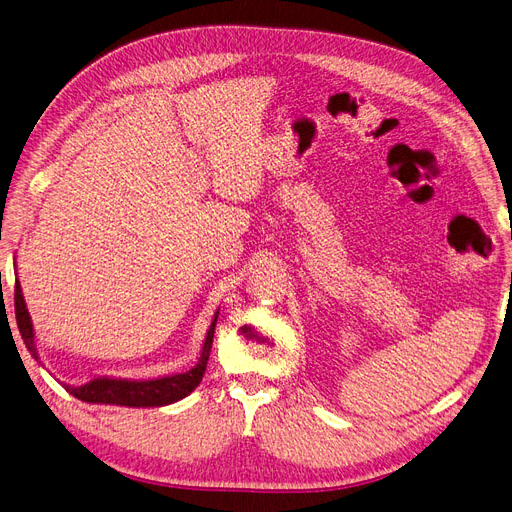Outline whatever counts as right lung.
<instances>
[{
  "instance_id": "right-lung-1",
  "label": "right lung",
  "mask_w": 512,
  "mask_h": 512,
  "mask_svg": "<svg viewBox=\"0 0 512 512\" xmlns=\"http://www.w3.org/2000/svg\"><path fill=\"white\" fill-rule=\"evenodd\" d=\"M14 308H16V325L18 331L27 344L29 352L37 358L35 354V337H33V325H31V316L27 312V306H24V298L20 285L16 281L14 289ZM214 327H216V316L208 329L206 342L202 348V356L198 360L196 367L187 373L179 375H170L162 379H152V381H127V379H93L81 387H70L64 385L66 392L72 394L75 398L83 402H97V404H118V406H164V404H173L187 394H191L193 389L198 387V383L204 377L208 356L212 350V337H214Z\"/></svg>"
}]
</instances>
